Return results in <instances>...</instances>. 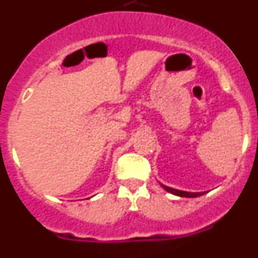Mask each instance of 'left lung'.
Wrapping results in <instances>:
<instances>
[{"mask_svg": "<svg viewBox=\"0 0 258 258\" xmlns=\"http://www.w3.org/2000/svg\"><path fill=\"white\" fill-rule=\"evenodd\" d=\"M160 186L164 188V190L168 191V192L173 194V195H175V197H181V198H198L206 194V191H203V192H190V191L177 190V188L169 187V186H165V184L163 183H160Z\"/></svg>", "mask_w": 258, "mask_h": 258, "instance_id": "1", "label": "left lung"}]
</instances>
